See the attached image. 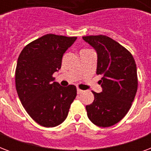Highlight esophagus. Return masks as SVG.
Listing matches in <instances>:
<instances>
[{
	"mask_svg": "<svg viewBox=\"0 0 151 151\" xmlns=\"http://www.w3.org/2000/svg\"><path fill=\"white\" fill-rule=\"evenodd\" d=\"M77 92H78V94H81V93H82L83 92V90L80 89L79 88H77Z\"/></svg>",
	"mask_w": 151,
	"mask_h": 151,
	"instance_id": "esophagus-1",
	"label": "esophagus"
}]
</instances>
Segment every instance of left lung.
Instances as JSON below:
<instances>
[{"mask_svg": "<svg viewBox=\"0 0 151 151\" xmlns=\"http://www.w3.org/2000/svg\"><path fill=\"white\" fill-rule=\"evenodd\" d=\"M83 39L96 51V73L103 76L99 81L103 91L92 92L94 101L86 106L88 117L97 126H112L127 114L136 96V62L129 50L109 37L85 36Z\"/></svg>", "mask_w": 151, "mask_h": 151, "instance_id": "8db88e82", "label": "left lung"}]
</instances>
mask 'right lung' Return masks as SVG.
I'll return each instance as SVG.
<instances>
[{"label":"right lung","mask_w":151,"mask_h":151,"mask_svg":"<svg viewBox=\"0 0 151 151\" xmlns=\"http://www.w3.org/2000/svg\"><path fill=\"white\" fill-rule=\"evenodd\" d=\"M77 37L46 34L24 47L15 69V88L25 110L44 127L65 121L77 96L75 85L63 87L53 81L61 68L62 58Z\"/></svg>","instance_id":"obj_1"}]
</instances>
